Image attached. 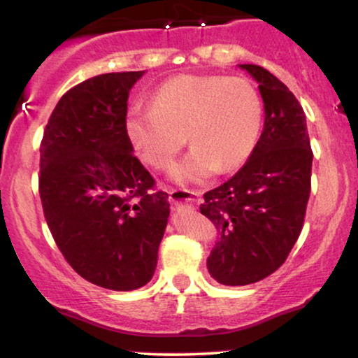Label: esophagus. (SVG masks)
I'll use <instances>...</instances> for the list:
<instances>
[{"label": "esophagus", "mask_w": 358, "mask_h": 358, "mask_svg": "<svg viewBox=\"0 0 358 358\" xmlns=\"http://www.w3.org/2000/svg\"><path fill=\"white\" fill-rule=\"evenodd\" d=\"M168 195H170V200L176 208H193L195 203L199 202V193L192 190H182V188L175 190V188H171V190H168Z\"/></svg>", "instance_id": "1"}]
</instances>
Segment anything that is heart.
Segmentation results:
<instances>
[{
    "instance_id": "b5f03b06",
    "label": "heart",
    "mask_w": 358,
    "mask_h": 358,
    "mask_svg": "<svg viewBox=\"0 0 358 358\" xmlns=\"http://www.w3.org/2000/svg\"><path fill=\"white\" fill-rule=\"evenodd\" d=\"M262 113L261 96L248 79L182 73L155 90L151 106L131 108L126 129L155 170L173 165L188 139L193 148L173 176L180 183H203L219 168L232 170L249 158Z\"/></svg>"
}]
</instances>
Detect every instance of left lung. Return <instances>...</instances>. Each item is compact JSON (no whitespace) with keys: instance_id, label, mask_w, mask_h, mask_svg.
<instances>
[{"instance_id":"8db88e82","label":"left lung","mask_w":358,"mask_h":358,"mask_svg":"<svg viewBox=\"0 0 358 358\" xmlns=\"http://www.w3.org/2000/svg\"><path fill=\"white\" fill-rule=\"evenodd\" d=\"M259 82L264 129L244 166L203 195L200 212L220 237L207 268L220 285L245 286L285 264L301 234L313 151L294 94L261 65H241Z\"/></svg>"}]
</instances>
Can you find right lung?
Listing matches in <instances>:
<instances>
[{
	"label": "right lung",
	"instance_id": "right-lung-1",
	"mask_svg": "<svg viewBox=\"0 0 358 358\" xmlns=\"http://www.w3.org/2000/svg\"><path fill=\"white\" fill-rule=\"evenodd\" d=\"M141 72H110L69 89L45 126L38 192L53 241L92 285L131 291L153 278L168 193L133 155L127 97Z\"/></svg>",
	"mask_w": 358,
	"mask_h": 358
}]
</instances>
